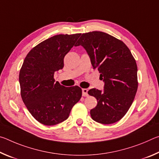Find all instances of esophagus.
<instances>
[{"label": "esophagus", "instance_id": "34e87169", "mask_svg": "<svg viewBox=\"0 0 159 159\" xmlns=\"http://www.w3.org/2000/svg\"><path fill=\"white\" fill-rule=\"evenodd\" d=\"M82 95L83 97H87L88 95V89H86V88H83V89H82Z\"/></svg>", "mask_w": 159, "mask_h": 159}]
</instances>
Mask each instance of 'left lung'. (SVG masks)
<instances>
[{"label":"left lung","instance_id":"obj_1","mask_svg":"<svg viewBox=\"0 0 159 159\" xmlns=\"http://www.w3.org/2000/svg\"><path fill=\"white\" fill-rule=\"evenodd\" d=\"M76 46L82 45L104 81V90H88L98 104L90 110L94 120L111 124L124 116L138 87V66L130 50L120 40L102 31L83 34Z\"/></svg>","mask_w":159,"mask_h":159}]
</instances>
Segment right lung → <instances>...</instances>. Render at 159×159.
<instances>
[{
    "mask_svg": "<svg viewBox=\"0 0 159 159\" xmlns=\"http://www.w3.org/2000/svg\"><path fill=\"white\" fill-rule=\"evenodd\" d=\"M81 34H59L40 43L26 56L20 71L21 99L39 123L58 124L67 119L82 96L79 86L55 82V72L64 67V58Z\"/></svg>",
    "mask_w": 159,
    "mask_h": 159,
    "instance_id": "right-lung-1",
    "label": "right lung"
}]
</instances>
